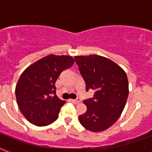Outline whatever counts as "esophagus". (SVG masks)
<instances>
[{
  "instance_id": "34e87169",
  "label": "esophagus",
  "mask_w": 152,
  "mask_h": 152,
  "mask_svg": "<svg viewBox=\"0 0 152 152\" xmlns=\"http://www.w3.org/2000/svg\"><path fill=\"white\" fill-rule=\"evenodd\" d=\"M72 103H74V104H79V103H80L81 102V100H80V98H76V99H73L72 100Z\"/></svg>"
}]
</instances>
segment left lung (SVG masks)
<instances>
[{"instance_id":"obj_1","label":"left lung","mask_w":152,"mask_h":152,"mask_svg":"<svg viewBox=\"0 0 152 152\" xmlns=\"http://www.w3.org/2000/svg\"><path fill=\"white\" fill-rule=\"evenodd\" d=\"M75 60L86 83L94 90V97L83 101L87 108L79 116L81 125L92 132L105 130L122 114L129 94L127 76L110 59L96 55L76 56Z\"/></svg>"}]
</instances>
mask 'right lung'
Listing matches in <instances>:
<instances>
[{
  "instance_id": "1",
  "label": "right lung",
  "mask_w": 152,
  "mask_h": 152,
  "mask_svg": "<svg viewBox=\"0 0 152 152\" xmlns=\"http://www.w3.org/2000/svg\"><path fill=\"white\" fill-rule=\"evenodd\" d=\"M67 55H48L29 65L15 87L17 104L25 118L37 126L54 123L65 101L56 95L55 82L63 70L73 65Z\"/></svg>"
}]
</instances>
